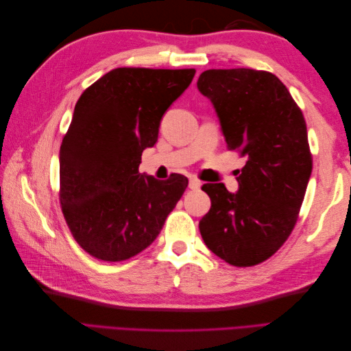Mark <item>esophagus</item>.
<instances>
[{
  "label": "esophagus",
  "instance_id": "34e87169",
  "mask_svg": "<svg viewBox=\"0 0 351 351\" xmlns=\"http://www.w3.org/2000/svg\"><path fill=\"white\" fill-rule=\"evenodd\" d=\"M200 186H202V183L199 182V180H196V178H190L189 180V187L192 189V190H199Z\"/></svg>",
  "mask_w": 351,
  "mask_h": 351
}]
</instances>
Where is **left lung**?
Here are the masks:
<instances>
[{
    "mask_svg": "<svg viewBox=\"0 0 351 351\" xmlns=\"http://www.w3.org/2000/svg\"><path fill=\"white\" fill-rule=\"evenodd\" d=\"M199 92L217 112L230 151L246 156L231 193L204 184L210 209L200 219L210 252L234 267L271 258L293 231L312 174L303 114L284 83L268 71L206 70Z\"/></svg>",
    "mask_w": 351,
    "mask_h": 351,
    "instance_id": "left-lung-1",
    "label": "left lung"
}]
</instances>
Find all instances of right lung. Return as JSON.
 Here are the masks:
<instances>
[{
  "label": "right lung",
  "mask_w": 351,
  "mask_h": 351,
  "mask_svg": "<svg viewBox=\"0 0 351 351\" xmlns=\"http://www.w3.org/2000/svg\"><path fill=\"white\" fill-rule=\"evenodd\" d=\"M195 73L114 69L79 98L60 147V202L73 237L93 258L120 262L145 250L183 196L187 177L164 182L139 165Z\"/></svg>",
  "instance_id": "obj_1"
}]
</instances>
